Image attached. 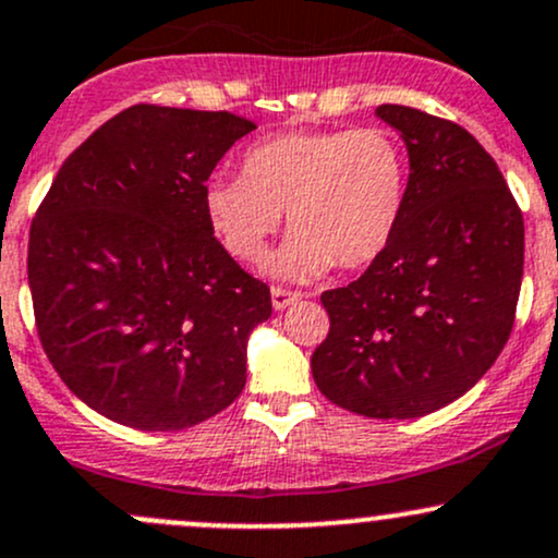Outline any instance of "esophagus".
Listing matches in <instances>:
<instances>
[{
	"instance_id": "obj_1",
	"label": "esophagus",
	"mask_w": 558,
	"mask_h": 558,
	"mask_svg": "<svg viewBox=\"0 0 558 558\" xmlns=\"http://www.w3.org/2000/svg\"><path fill=\"white\" fill-rule=\"evenodd\" d=\"M296 299H302V293L289 291V289H280V286H272V307L278 310V312L289 307V304L296 302Z\"/></svg>"
}]
</instances>
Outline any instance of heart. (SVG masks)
<instances>
[{
  "label": "heart",
  "instance_id": "b5f03b06",
  "mask_svg": "<svg viewBox=\"0 0 558 558\" xmlns=\"http://www.w3.org/2000/svg\"><path fill=\"white\" fill-rule=\"evenodd\" d=\"M410 163L384 126L283 132L243 153L241 174L206 182L211 230L235 259L265 262L269 238L293 230L269 267L278 278L310 280L333 265L376 262L405 217Z\"/></svg>",
  "mask_w": 558,
  "mask_h": 558
}]
</instances>
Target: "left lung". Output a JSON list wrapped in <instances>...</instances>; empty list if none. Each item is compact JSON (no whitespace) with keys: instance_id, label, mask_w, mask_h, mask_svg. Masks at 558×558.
I'll return each instance as SVG.
<instances>
[{"instance_id":"1","label":"left lung","mask_w":558,"mask_h":558,"mask_svg":"<svg viewBox=\"0 0 558 558\" xmlns=\"http://www.w3.org/2000/svg\"><path fill=\"white\" fill-rule=\"evenodd\" d=\"M376 113L408 145L405 217L357 280L320 293L330 328L312 376L352 413L418 418L458 400L504 352L524 219L495 158L456 121L391 102Z\"/></svg>"}]
</instances>
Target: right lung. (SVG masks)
Listing matches in <instances>:
<instances>
[{"label":"right lung","instance_id":"add662e5","mask_svg":"<svg viewBox=\"0 0 558 558\" xmlns=\"http://www.w3.org/2000/svg\"><path fill=\"white\" fill-rule=\"evenodd\" d=\"M254 121L140 102L63 161L28 235L36 333L78 400L143 432L211 418L243 391L267 283L214 238L206 180Z\"/></svg>","mask_w":558,"mask_h":558}]
</instances>
